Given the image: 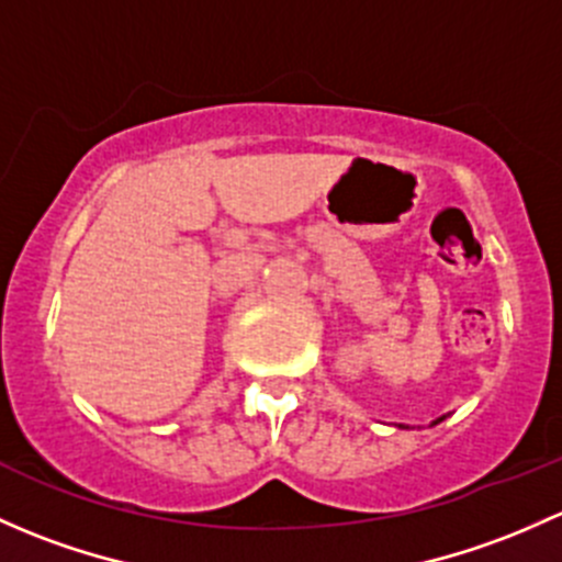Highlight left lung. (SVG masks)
I'll list each match as a JSON object with an SVG mask.
<instances>
[{
  "mask_svg": "<svg viewBox=\"0 0 562 562\" xmlns=\"http://www.w3.org/2000/svg\"><path fill=\"white\" fill-rule=\"evenodd\" d=\"M441 420H445V417H439V420H436V423H441ZM436 423H434V425H436Z\"/></svg>",
  "mask_w": 562,
  "mask_h": 562,
  "instance_id": "obj_1",
  "label": "left lung"
}]
</instances>
